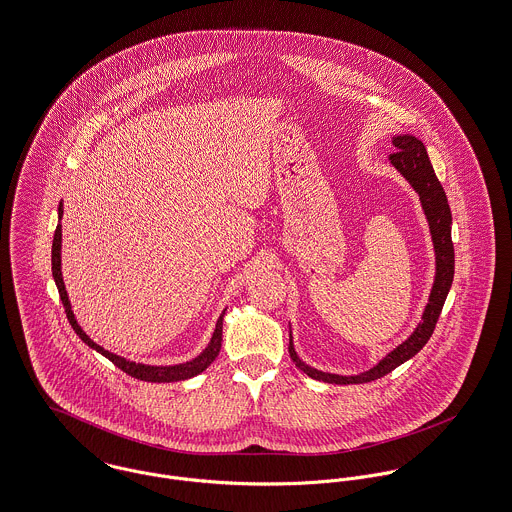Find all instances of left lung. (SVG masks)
I'll return each instance as SVG.
<instances>
[{"label": "left lung", "mask_w": 512, "mask_h": 512, "mask_svg": "<svg viewBox=\"0 0 512 512\" xmlns=\"http://www.w3.org/2000/svg\"><path fill=\"white\" fill-rule=\"evenodd\" d=\"M392 142H394L397 152L392 154L390 159H392L395 169L419 193L423 210H425L429 226H431L434 253H436V276H434L431 298H429V304H427L425 314H423V323H419V327L413 331V335L388 354L386 358H382L374 368H370L368 372H362L358 376H339V374H327V372L315 370V368L308 366L306 362H302L298 358V354L294 351V345H292V339H290L288 353H290V358L294 360V364L304 374H308L310 378L319 380V382H327V384H366V382H372V380H378V378L390 374L399 364H403L405 360H409L411 356L419 353L433 335L436 321H438L442 306H444V300H446L448 290H450L452 280H454V243H452V236H450L452 214H450L446 193H444L440 181L434 175L433 165H431V159L427 156V150H425V146L419 138L409 136V134L395 136Z\"/></svg>", "instance_id": "8db88e82"}]
</instances>
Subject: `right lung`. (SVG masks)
<instances>
[{
    "label": "right lung",
    "instance_id": "add662e5",
    "mask_svg": "<svg viewBox=\"0 0 512 512\" xmlns=\"http://www.w3.org/2000/svg\"><path fill=\"white\" fill-rule=\"evenodd\" d=\"M62 212H64V210H62V202H60V206H58V216H60V218H62ZM60 247H62V226L58 224V226H56V232H54V241H52V276H54V280H56L58 294H60V300H62V304H64L68 321H70V325L74 327V331L78 333L79 339H81L85 345H89V347L95 349L97 353L107 356L115 366H118L120 370H124L128 376L138 378V380H142V382H158L159 384V382L189 380V378L200 374L202 370H206V368L214 362V358L218 356L220 347H222V319H224V312H226V310L222 312L218 323H216V329H214V335H212L208 347H206L202 353L198 354L197 358H193V360H189V362H185V364H175V366H148V364H136V362H132V360H126V358H122V356L109 353V351H105L103 347H99L97 343H93V341L83 333V329L79 327L78 321H76V317H74V312H72V308H70V300H68L66 286H64V280H62V271H60Z\"/></svg>",
    "mask_w": 512,
    "mask_h": 512
}]
</instances>
